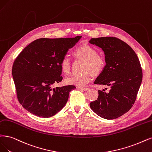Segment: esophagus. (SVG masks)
<instances>
[{"mask_svg":"<svg viewBox=\"0 0 152 152\" xmlns=\"http://www.w3.org/2000/svg\"><path fill=\"white\" fill-rule=\"evenodd\" d=\"M78 89H81V90H83V91H88V88H83V87H78L77 88Z\"/></svg>","mask_w":152,"mask_h":152,"instance_id":"obj_1","label":"esophagus"}]
</instances>
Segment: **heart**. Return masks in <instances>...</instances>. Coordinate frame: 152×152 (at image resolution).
Instances as JSON below:
<instances>
[{
	"label": "heart",
	"instance_id": "heart-1",
	"mask_svg": "<svg viewBox=\"0 0 152 152\" xmlns=\"http://www.w3.org/2000/svg\"><path fill=\"white\" fill-rule=\"evenodd\" d=\"M74 54L77 58L85 61V63L84 64L83 71L85 72L81 75L72 76L67 78L66 82L69 85L80 87L85 86L91 80V72L94 75H98L103 71L106 64L104 58L98 54L97 50L89 44H83L78 47L74 51ZM60 66L62 71L65 75L69 74L71 72V61L67 56L62 58Z\"/></svg>",
	"mask_w": 152,
	"mask_h": 152
}]
</instances>
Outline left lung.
Returning <instances> with one entry per match:
<instances>
[{"label":"left lung","mask_w":152,"mask_h":152,"mask_svg":"<svg viewBox=\"0 0 152 152\" xmlns=\"http://www.w3.org/2000/svg\"><path fill=\"white\" fill-rule=\"evenodd\" d=\"M89 43L102 48L106 65L94 83L110 87L98 91V97L90 103L95 113L107 120L117 118L131 109L142 81V69L133 49L113 37L92 38ZM106 89V88H105Z\"/></svg>","instance_id":"8db88e82"}]
</instances>
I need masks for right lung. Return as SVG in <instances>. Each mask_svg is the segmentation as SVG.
I'll list each match as a JSON object with an SVG mask.
<instances>
[{"instance_id":"1","label":"right lung","mask_w":152,"mask_h":152,"mask_svg":"<svg viewBox=\"0 0 152 152\" xmlns=\"http://www.w3.org/2000/svg\"><path fill=\"white\" fill-rule=\"evenodd\" d=\"M81 38L36 39L15 59L12 74L17 96L31 113L46 118L58 113L66 104L69 92L76 86H52L63 80L61 61Z\"/></svg>"}]
</instances>
